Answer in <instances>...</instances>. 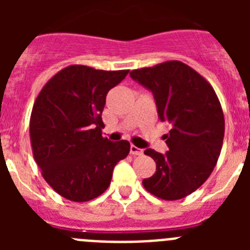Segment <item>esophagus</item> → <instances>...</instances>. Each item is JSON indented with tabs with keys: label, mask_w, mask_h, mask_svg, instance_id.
<instances>
[{
	"label": "esophagus",
	"mask_w": 250,
	"mask_h": 250,
	"mask_svg": "<svg viewBox=\"0 0 250 250\" xmlns=\"http://www.w3.org/2000/svg\"><path fill=\"white\" fill-rule=\"evenodd\" d=\"M143 150L141 149H139L138 146H135V145H132L131 144V146H130V154H131V155H143Z\"/></svg>",
	"instance_id": "obj_1"
}]
</instances>
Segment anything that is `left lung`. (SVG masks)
I'll list each match as a JSON object with an SVG mask.
<instances>
[{"label": "left lung", "instance_id": "1", "mask_svg": "<svg viewBox=\"0 0 250 250\" xmlns=\"http://www.w3.org/2000/svg\"><path fill=\"white\" fill-rule=\"evenodd\" d=\"M130 76L152 92L159 119L171 125L165 155L144 151L156 171L143 185L160 199H183L207 182L219 159L225 127L219 99L202 75L176 60L132 70Z\"/></svg>", "mask_w": 250, "mask_h": 250}]
</instances>
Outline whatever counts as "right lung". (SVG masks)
Segmentation results:
<instances>
[{
    "label": "right lung",
    "instance_id": "1",
    "mask_svg": "<svg viewBox=\"0 0 250 250\" xmlns=\"http://www.w3.org/2000/svg\"><path fill=\"white\" fill-rule=\"evenodd\" d=\"M127 72L67 66L35 100L30 119L35 161L47 184L65 199L98 198L109 188L115 165L129 154V141L112 143L101 135L106 95Z\"/></svg>",
    "mask_w": 250,
    "mask_h": 250
}]
</instances>
